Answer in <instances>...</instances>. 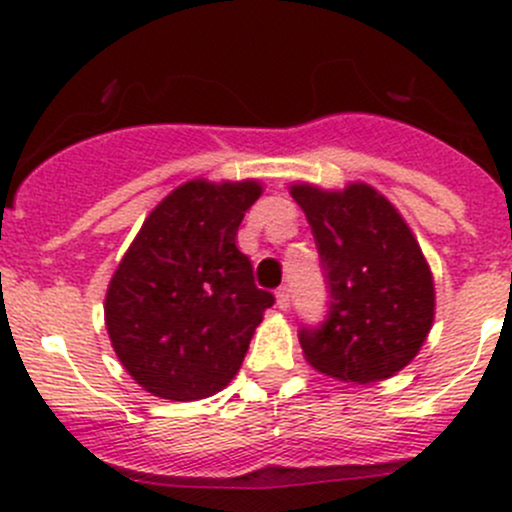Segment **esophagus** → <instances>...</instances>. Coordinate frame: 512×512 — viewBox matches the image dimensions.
Returning <instances> with one entry per match:
<instances>
[{
  "instance_id": "obj_1",
  "label": "esophagus",
  "mask_w": 512,
  "mask_h": 512,
  "mask_svg": "<svg viewBox=\"0 0 512 512\" xmlns=\"http://www.w3.org/2000/svg\"><path fill=\"white\" fill-rule=\"evenodd\" d=\"M289 297H292V294H289V287L282 285L280 289H277V307L287 309L289 307Z\"/></svg>"
}]
</instances>
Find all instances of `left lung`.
<instances>
[{
    "label": "left lung",
    "instance_id": "8db88e82",
    "mask_svg": "<svg viewBox=\"0 0 512 512\" xmlns=\"http://www.w3.org/2000/svg\"><path fill=\"white\" fill-rule=\"evenodd\" d=\"M292 198L307 215L329 312L299 329L304 359L322 374L371 384L404 369L433 324V277L399 210L371 185L322 190L297 183Z\"/></svg>",
    "mask_w": 512,
    "mask_h": 512
}]
</instances>
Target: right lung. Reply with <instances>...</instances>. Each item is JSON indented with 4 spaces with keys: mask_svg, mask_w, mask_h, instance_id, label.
<instances>
[{
    "mask_svg": "<svg viewBox=\"0 0 512 512\" xmlns=\"http://www.w3.org/2000/svg\"><path fill=\"white\" fill-rule=\"evenodd\" d=\"M260 195L257 180H188L153 208L113 272L108 337L148 394L205 399L240 369L262 312L275 304L235 245Z\"/></svg>",
    "mask_w": 512,
    "mask_h": 512,
    "instance_id": "obj_1",
    "label": "right lung"
}]
</instances>
